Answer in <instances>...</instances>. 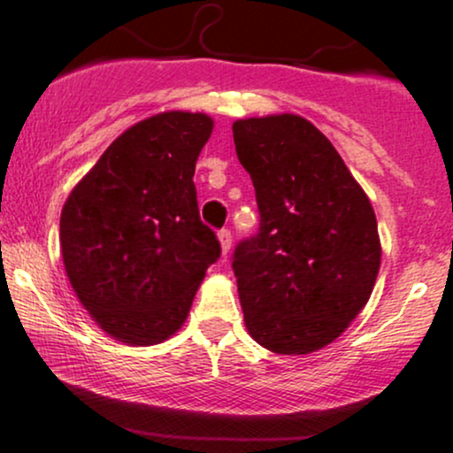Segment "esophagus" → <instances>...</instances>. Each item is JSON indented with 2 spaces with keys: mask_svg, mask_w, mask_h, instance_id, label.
<instances>
[{
  "mask_svg": "<svg viewBox=\"0 0 453 453\" xmlns=\"http://www.w3.org/2000/svg\"><path fill=\"white\" fill-rule=\"evenodd\" d=\"M219 242H221L223 256H227V251L232 249V232L227 230V227H223V230L219 232Z\"/></svg>",
  "mask_w": 453,
  "mask_h": 453,
  "instance_id": "34e87169",
  "label": "esophagus"
}]
</instances>
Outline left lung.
<instances>
[{
    "label": "left lung",
    "mask_w": 453,
    "mask_h": 453,
    "mask_svg": "<svg viewBox=\"0 0 453 453\" xmlns=\"http://www.w3.org/2000/svg\"><path fill=\"white\" fill-rule=\"evenodd\" d=\"M232 132L259 211L257 232L232 256L244 324L274 353L317 351L345 332L375 288V211L306 119H242Z\"/></svg>",
    "instance_id": "obj_1"
}]
</instances>
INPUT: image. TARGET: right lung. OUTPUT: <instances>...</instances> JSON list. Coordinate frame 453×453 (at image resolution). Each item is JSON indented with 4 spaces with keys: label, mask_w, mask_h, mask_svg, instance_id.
I'll use <instances>...</instances> for the list:
<instances>
[{
    "label": "right lung",
    "mask_w": 453,
    "mask_h": 453,
    "mask_svg": "<svg viewBox=\"0 0 453 453\" xmlns=\"http://www.w3.org/2000/svg\"><path fill=\"white\" fill-rule=\"evenodd\" d=\"M212 121L164 112L123 132L61 211L67 279L104 332L155 345L189 313L206 268L221 256L200 219L196 161Z\"/></svg>",
    "instance_id": "add662e5"
}]
</instances>
